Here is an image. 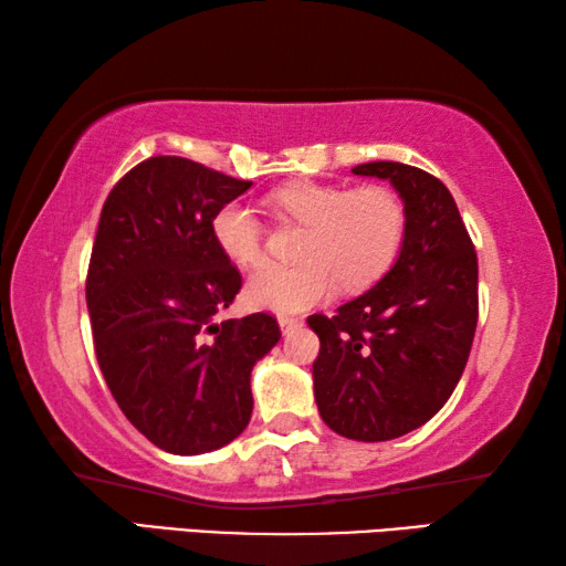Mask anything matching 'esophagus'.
I'll use <instances>...</instances> for the list:
<instances>
[{"mask_svg":"<svg viewBox=\"0 0 566 566\" xmlns=\"http://www.w3.org/2000/svg\"><path fill=\"white\" fill-rule=\"evenodd\" d=\"M302 319H296V317H280V327H282V334H286V337H290L292 332H296L302 327Z\"/></svg>","mask_w":566,"mask_h":566,"instance_id":"1","label":"esophagus"}]
</instances>
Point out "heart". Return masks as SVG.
Returning <instances> with one entry per match:
<instances>
[{
	"mask_svg": "<svg viewBox=\"0 0 566 566\" xmlns=\"http://www.w3.org/2000/svg\"><path fill=\"white\" fill-rule=\"evenodd\" d=\"M272 202L304 224L302 262L270 264L247 282V300L260 310L294 314L329 300L337 290H364L385 274L405 237V205L395 189H344L296 179L274 189ZM212 234L239 266L264 260V227L247 202H229L212 219Z\"/></svg>",
	"mask_w": 566,
	"mask_h": 566,
	"instance_id": "obj_1",
	"label": "heart"
}]
</instances>
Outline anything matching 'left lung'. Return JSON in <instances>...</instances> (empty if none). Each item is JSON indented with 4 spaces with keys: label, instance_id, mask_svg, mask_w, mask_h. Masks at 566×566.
Here are the masks:
<instances>
[{
    "label": "left lung",
    "instance_id": "obj_1",
    "mask_svg": "<svg viewBox=\"0 0 566 566\" xmlns=\"http://www.w3.org/2000/svg\"><path fill=\"white\" fill-rule=\"evenodd\" d=\"M352 175L389 179L405 202V239L391 270L334 317L312 314V364L324 424L357 442H387L432 419L452 397L474 342L476 252L454 197L399 161Z\"/></svg>",
    "mask_w": 566,
    "mask_h": 566
}]
</instances>
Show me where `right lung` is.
<instances>
[{"instance_id": "add662e5", "label": "right lung", "mask_w": 566, "mask_h": 566, "mask_svg": "<svg viewBox=\"0 0 566 566\" xmlns=\"http://www.w3.org/2000/svg\"><path fill=\"white\" fill-rule=\"evenodd\" d=\"M252 187L185 157H149L102 207L87 310L104 381L134 427L169 454H205L252 419V367L280 342L272 314L217 322L242 274L212 219Z\"/></svg>"}]
</instances>
